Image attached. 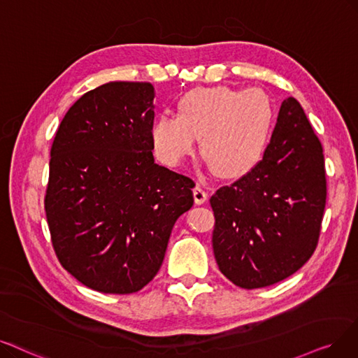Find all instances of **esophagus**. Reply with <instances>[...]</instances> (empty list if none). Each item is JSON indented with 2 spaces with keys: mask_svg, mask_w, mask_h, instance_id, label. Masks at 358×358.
I'll return each mask as SVG.
<instances>
[{
  "mask_svg": "<svg viewBox=\"0 0 358 358\" xmlns=\"http://www.w3.org/2000/svg\"><path fill=\"white\" fill-rule=\"evenodd\" d=\"M194 199L196 204H204L207 201V192L204 188L199 187V185L194 188Z\"/></svg>",
  "mask_w": 358,
  "mask_h": 358,
  "instance_id": "34e87169",
  "label": "esophagus"
}]
</instances>
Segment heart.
<instances>
[{
  "label": "heart",
  "mask_w": 358,
  "mask_h": 358,
  "mask_svg": "<svg viewBox=\"0 0 358 358\" xmlns=\"http://www.w3.org/2000/svg\"><path fill=\"white\" fill-rule=\"evenodd\" d=\"M273 122V104L260 88H195L179 101V116L163 114L151 127L159 159L178 166L201 138V151L214 173L234 178L263 157Z\"/></svg>",
  "instance_id": "heart-1"
}]
</instances>
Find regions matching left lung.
<instances>
[{"mask_svg":"<svg viewBox=\"0 0 358 358\" xmlns=\"http://www.w3.org/2000/svg\"><path fill=\"white\" fill-rule=\"evenodd\" d=\"M210 204L214 257L236 287H270L308 262L320 236L326 171L320 141L295 98L283 99L263 159Z\"/></svg>","mask_w":358,"mask_h":358,"instance_id":"1","label":"left lung"}]
</instances>
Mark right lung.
<instances>
[{
    "instance_id": "1",
    "label": "right lung",
    "mask_w": 358,
    "mask_h": 358,
    "mask_svg": "<svg viewBox=\"0 0 358 358\" xmlns=\"http://www.w3.org/2000/svg\"><path fill=\"white\" fill-rule=\"evenodd\" d=\"M154 87L110 82L69 108L51 147L45 214L60 264L85 287L132 294L160 270L191 178L154 163Z\"/></svg>"
}]
</instances>
